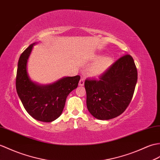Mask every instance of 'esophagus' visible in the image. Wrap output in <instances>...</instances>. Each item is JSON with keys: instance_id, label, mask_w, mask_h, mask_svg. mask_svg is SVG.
I'll use <instances>...</instances> for the list:
<instances>
[{"instance_id": "obj_1", "label": "esophagus", "mask_w": 160, "mask_h": 160, "mask_svg": "<svg viewBox=\"0 0 160 160\" xmlns=\"http://www.w3.org/2000/svg\"><path fill=\"white\" fill-rule=\"evenodd\" d=\"M84 84V78H81L80 82H79V86H81V87L83 86Z\"/></svg>"}]
</instances>
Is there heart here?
I'll return each mask as SVG.
<instances>
[{
    "label": "heart",
    "instance_id": "heart-1",
    "mask_svg": "<svg viewBox=\"0 0 160 160\" xmlns=\"http://www.w3.org/2000/svg\"><path fill=\"white\" fill-rule=\"evenodd\" d=\"M112 63V59L110 57H99L89 67L88 72L91 76H99L104 73Z\"/></svg>",
    "mask_w": 160,
    "mask_h": 160
}]
</instances>
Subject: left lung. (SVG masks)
Here are the masks:
<instances>
[{
    "label": "left lung",
    "mask_w": 160,
    "mask_h": 160,
    "mask_svg": "<svg viewBox=\"0 0 160 160\" xmlns=\"http://www.w3.org/2000/svg\"><path fill=\"white\" fill-rule=\"evenodd\" d=\"M138 72L131 55L125 54L115 61L99 79H87L88 110L95 118L108 120L119 116L133 98Z\"/></svg>",
    "instance_id": "obj_1"
}]
</instances>
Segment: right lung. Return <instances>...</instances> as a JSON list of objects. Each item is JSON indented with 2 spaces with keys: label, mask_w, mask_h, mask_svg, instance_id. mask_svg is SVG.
<instances>
[{
  "label": "right lung",
  "mask_w": 160,
  "mask_h": 160,
  "mask_svg": "<svg viewBox=\"0 0 160 160\" xmlns=\"http://www.w3.org/2000/svg\"><path fill=\"white\" fill-rule=\"evenodd\" d=\"M34 43L20 55L18 64L16 87L18 95L27 112L35 119L52 122L60 117L66 99L77 88L80 76L65 77L56 82L40 86L30 80L27 71L28 58Z\"/></svg>",
  "instance_id": "add662e5"
}]
</instances>
